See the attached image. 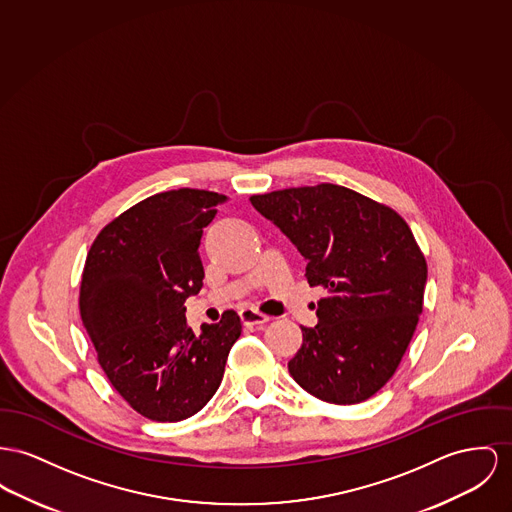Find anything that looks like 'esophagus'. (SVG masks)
Wrapping results in <instances>:
<instances>
[{
  "label": "esophagus",
  "instance_id": "34e87169",
  "mask_svg": "<svg viewBox=\"0 0 512 512\" xmlns=\"http://www.w3.org/2000/svg\"><path fill=\"white\" fill-rule=\"evenodd\" d=\"M239 316L240 320H242V324H246V326H256V328H260V326H264L266 322H270V316L258 312L256 308H242L239 312Z\"/></svg>",
  "mask_w": 512,
  "mask_h": 512
}]
</instances>
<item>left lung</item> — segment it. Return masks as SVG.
I'll list each match as a JSON object with an SVG mask.
<instances>
[{"mask_svg": "<svg viewBox=\"0 0 512 512\" xmlns=\"http://www.w3.org/2000/svg\"><path fill=\"white\" fill-rule=\"evenodd\" d=\"M250 202L307 258L308 285L326 289L289 373L322 402L369 400L396 373L423 310L427 262L408 223L328 182Z\"/></svg>", "mask_w": 512, "mask_h": 512, "instance_id": "1", "label": "left lung"}]
</instances>
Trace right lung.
Masks as SVG:
<instances>
[{
    "label": "right lung",
    "mask_w": 512,
    "mask_h": 512,
    "mask_svg": "<svg viewBox=\"0 0 512 512\" xmlns=\"http://www.w3.org/2000/svg\"><path fill=\"white\" fill-rule=\"evenodd\" d=\"M227 196L180 188L112 219L91 244L79 291L83 326L116 392L151 421L198 413L217 392L240 318L227 310L196 336L186 299L204 285L200 240Z\"/></svg>",
    "instance_id": "obj_1"
}]
</instances>
